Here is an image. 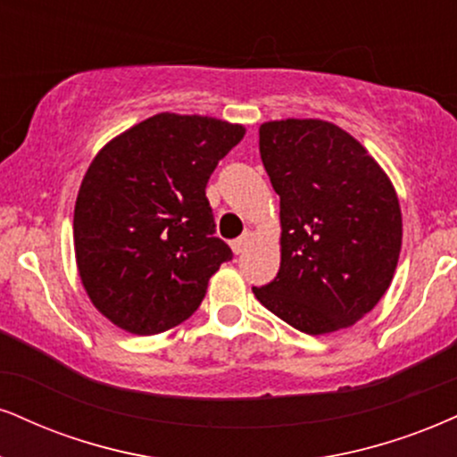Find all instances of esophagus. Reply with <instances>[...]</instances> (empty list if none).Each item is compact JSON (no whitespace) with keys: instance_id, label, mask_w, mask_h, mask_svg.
<instances>
[{"instance_id":"obj_1","label":"esophagus","mask_w":457,"mask_h":457,"mask_svg":"<svg viewBox=\"0 0 457 457\" xmlns=\"http://www.w3.org/2000/svg\"><path fill=\"white\" fill-rule=\"evenodd\" d=\"M249 240H251L249 234H243V236H240V238L232 240V251L236 253V255H240V253H243V251L246 249V245H249Z\"/></svg>"}]
</instances>
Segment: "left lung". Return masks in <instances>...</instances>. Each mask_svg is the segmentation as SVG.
<instances>
[{"instance_id": "8db88e82", "label": "left lung", "mask_w": 457, "mask_h": 457, "mask_svg": "<svg viewBox=\"0 0 457 457\" xmlns=\"http://www.w3.org/2000/svg\"><path fill=\"white\" fill-rule=\"evenodd\" d=\"M260 155L281 197V268L253 294L312 337L353 326L387 291L403 245L387 174L353 136L319 119L263 123Z\"/></svg>"}]
</instances>
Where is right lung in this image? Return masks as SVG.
Returning a JSON list of instances; mask_svg holds the SVG:
<instances>
[{
	"label": "right lung",
	"instance_id": "obj_1",
	"mask_svg": "<svg viewBox=\"0 0 457 457\" xmlns=\"http://www.w3.org/2000/svg\"><path fill=\"white\" fill-rule=\"evenodd\" d=\"M243 125L162 112L97 153L74 208L80 281L97 311L131 334L189 319L232 249L214 236L206 185Z\"/></svg>",
	"mask_w": 457,
	"mask_h": 457
}]
</instances>
